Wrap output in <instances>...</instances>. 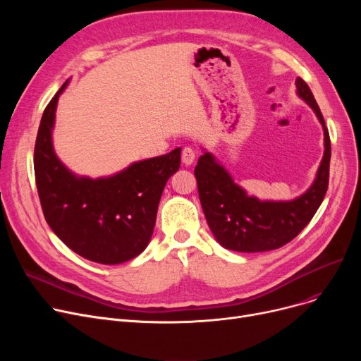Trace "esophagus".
Segmentation results:
<instances>
[{
  "label": "esophagus",
  "mask_w": 361,
  "mask_h": 361,
  "mask_svg": "<svg viewBox=\"0 0 361 361\" xmlns=\"http://www.w3.org/2000/svg\"><path fill=\"white\" fill-rule=\"evenodd\" d=\"M195 158H196V154L195 150L192 147H184L183 152H181V161L184 165H192L195 162Z\"/></svg>",
  "instance_id": "34e87169"
}]
</instances>
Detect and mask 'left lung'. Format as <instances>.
<instances>
[{"mask_svg": "<svg viewBox=\"0 0 361 361\" xmlns=\"http://www.w3.org/2000/svg\"><path fill=\"white\" fill-rule=\"evenodd\" d=\"M298 98L316 114L324 128L325 152L313 184L301 196L287 200H259L234 183L216 158L203 152L195 168L202 209L216 241L225 249L243 253L282 247L312 221L324 200L329 183L331 140L325 120L307 83L297 78Z\"/></svg>", "mask_w": 361, "mask_h": 361, "instance_id": "1", "label": "left lung"}]
</instances>
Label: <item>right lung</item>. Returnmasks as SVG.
I'll list each match as a JSON object with an SVG mask.
<instances>
[{"label": "right lung", "instance_id": "obj_1", "mask_svg": "<svg viewBox=\"0 0 361 361\" xmlns=\"http://www.w3.org/2000/svg\"><path fill=\"white\" fill-rule=\"evenodd\" d=\"M47 105L35 143V180L51 230L79 256L118 264L139 256L150 241L168 178L180 168L181 147L133 162L120 173L79 177L55 155L52 130L60 94Z\"/></svg>", "mask_w": 361, "mask_h": 361}]
</instances>
